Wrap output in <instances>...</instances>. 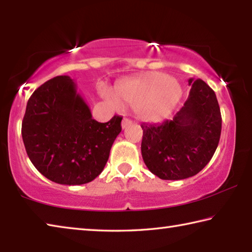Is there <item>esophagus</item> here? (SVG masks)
Returning <instances> with one entry per match:
<instances>
[{
	"label": "esophagus",
	"mask_w": 252,
	"mask_h": 252,
	"mask_svg": "<svg viewBox=\"0 0 252 252\" xmlns=\"http://www.w3.org/2000/svg\"><path fill=\"white\" fill-rule=\"evenodd\" d=\"M131 125H132V121L130 120V119H123V121L121 123V126H122V129H126V127L130 126Z\"/></svg>",
	"instance_id": "34e87169"
}]
</instances>
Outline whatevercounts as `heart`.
<instances>
[{"label":"heart","mask_w":252,"mask_h":252,"mask_svg":"<svg viewBox=\"0 0 252 252\" xmlns=\"http://www.w3.org/2000/svg\"><path fill=\"white\" fill-rule=\"evenodd\" d=\"M113 104L133 106L136 117L144 121H161L176 109L182 88L176 79L160 72L119 81L112 90Z\"/></svg>","instance_id":"heart-1"}]
</instances>
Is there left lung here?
Instances as JSON below:
<instances>
[{
  "label": "left lung",
  "instance_id": "1",
  "mask_svg": "<svg viewBox=\"0 0 252 252\" xmlns=\"http://www.w3.org/2000/svg\"><path fill=\"white\" fill-rule=\"evenodd\" d=\"M189 96L172 120L143 123L141 153L148 169L163 180L195 176L211 160L221 134L216 93L201 79H190Z\"/></svg>",
  "mask_w": 252,
  "mask_h": 252
}]
</instances>
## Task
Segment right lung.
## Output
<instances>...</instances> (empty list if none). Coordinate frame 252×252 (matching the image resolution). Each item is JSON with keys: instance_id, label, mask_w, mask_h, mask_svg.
I'll return each instance as SVG.
<instances>
[{"instance_id": "add662e5", "label": "right lung", "mask_w": 252, "mask_h": 252, "mask_svg": "<svg viewBox=\"0 0 252 252\" xmlns=\"http://www.w3.org/2000/svg\"><path fill=\"white\" fill-rule=\"evenodd\" d=\"M122 118L92 119L91 110L69 75L46 81L30 97L22 138L37 171L60 185L91 182L103 171Z\"/></svg>"}]
</instances>
